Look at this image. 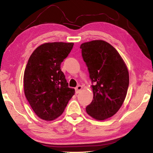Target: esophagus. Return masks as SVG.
Instances as JSON below:
<instances>
[{
	"instance_id": "obj_1",
	"label": "esophagus",
	"mask_w": 153,
	"mask_h": 153,
	"mask_svg": "<svg viewBox=\"0 0 153 153\" xmlns=\"http://www.w3.org/2000/svg\"><path fill=\"white\" fill-rule=\"evenodd\" d=\"M82 89V86H81V85H78L76 88V94H78V93L80 92V91H81Z\"/></svg>"
}]
</instances>
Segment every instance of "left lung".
Segmentation results:
<instances>
[{"label": "left lung", "mask_w": 153, "mask_h": 153, "mask_svg": "<svg viewBox=\"0 0 153 153\" xmlns=\"http://www.w3.org/2000/svg\"><path fill=\"white\" fill-rule=\"evenodd\" d=\"M80 48L94 94L86 112L96 120H106L117 112L125 100L129 86L128 70L117 50L105 41L83 43Z\"/></svg>", "instance_id": "1"}]
</instances>
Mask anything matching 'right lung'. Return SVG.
I'll use <instances>...</instances> for the list:
<instances>
[{
	"instance_id": "obj_1",
	"label": "right lung",
	"mask_w": 153,
	"mask_h": 153,
	"mask_svg": "<svg viewBox=\"0 0 153 153\" xmlns=\"http://www.w3.org/2000/svg\"><path fill=\"white\" fill-rule=\"evenodd\" d=\"M73 46L74 43L43 44L28 60L24 76L25 95L33 111L44 120L59 117L75 93L61 69Z\"/></svg>"
}]
</instances>
